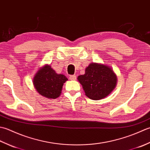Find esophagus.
<instances>
[{"label":"esophagus","instance_id":"obj_1","mask_svg":"<svg viewBox=\"0 0 150 150\" xmlns=\"http://www.w3.org/2000/svg\"><path fill=\"white\" fill-rule=\"evenodd\" d=\"M76 79H77V77H76V75H71V76H69V79L71 81H75V80H76Z\"/></svg>","mask_w":150,"mask_h":150}]
</instances>
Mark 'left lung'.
Segmentation results:
<instances>
[{
	"instance_id": "8db88e82",
	"label": "left lung",
	"mask_w": 150,
	"mask_h": 150,
	"mask_svg": "<svg viewBox=\"0 0 150 150\" xmlns=\"http://www.w3.org/2000/svg\"><path fill=\"white\" fill-rule=\"evenodd\" d=\"M85 95L92 100L108 96L115 88L117 77L111 67L101 63H90L84 75L77 77Z\"/></svg>"
}]
</instances>
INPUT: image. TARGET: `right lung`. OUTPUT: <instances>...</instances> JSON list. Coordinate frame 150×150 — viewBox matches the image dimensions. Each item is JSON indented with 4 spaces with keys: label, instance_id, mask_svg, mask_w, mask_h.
Returning <instances> with one entry per match:
<instances>
[{
    "label": "right lung",
    "instance_id": "add662e5",
    "mask_svg": "<svg viewBox=\"0 0 150 150\" xmlns=\"http://www.w3.org/2000/svg\"><path fill=\"white\" fill-rule=\"evenodd\" d=\"M68 80L64 75L59 74L50 64H46L36 72L33 83L40 95L49 99H55L61 94L64 83Z\"/></svg>",
    "mask_w": 150,
    "mask_h": 150
}]
</instances>
